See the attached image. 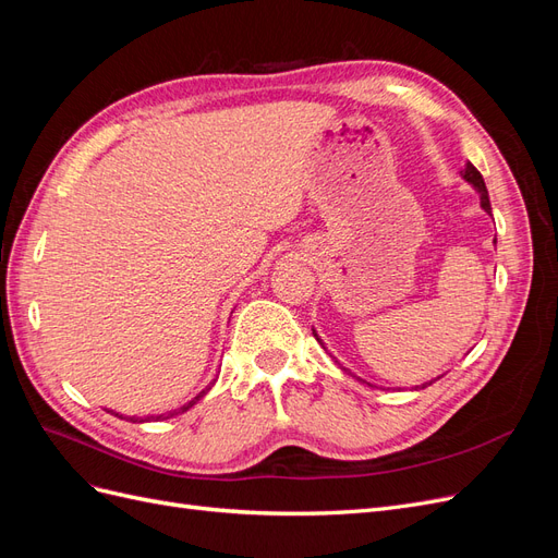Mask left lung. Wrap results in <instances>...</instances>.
<instances>
[{"instance_id": "obj_1", "label": "left lung", "mask_w": 558, "mask_h": 558, "mask_svg": "<svg viewBox=\"0 0 558 558\" xmlns=\"http://www.w3.org/2000/svg\"><path fill=\"white\" fill-rule=\"evenodd\" d=\"M461 177L472 185V189H475L477 193H480V205H482V209L488 214V216H492V202H488V191H486V185H484V179H482V174L477 172V167L475 165H472V162H465V170H461ZM494 244H496V240H494ZM314 330V328H312ZM314 337H316V342L320 344V347H324V340H320V337L316 335V330H314ZM326 349V347H324ZM337 363V361H335ZM344 369V373H349V369L347 367H342ZM351 375V373H349ZM351 377H356V375H351ZM359 381H363V384H367L365 379H361V377H356ZM437 379H440V377H435V379H430V381H426V384H421V388H426V386H430L433 381H437ZM367 386H373V384H367ZM418 388V386H416Z\"/></svg>"}]
</instances>
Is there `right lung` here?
Returning <instances> with one entry per match:
<instances>
[{"instance_id":"right-lung-1","label":"right lung","mask_w":558,"mask_h":558,"mask_svg":"<svg viewBox=\"0 0 558 558\" xmlns=\"http://www.w3.org/2000/svg\"><path fill=\"white\" fill-rule=\"evenodd\" d=\"M207 391H209V388H205V391H199V393H197V396H195V398H193L191 402H185V404H183V408H179V410L170 412V414H167V416H165V414H160V416H156V418H170V416H174V414H179V412H185V410H191V408H193V404H195V402H197V400H199L202 396H205ZM109 412H111V410H109ZM111 414H113V416H118V418H125L123 414H118V412H111ZM150 418H154V416H146V418H134V416H130L128 421H132V424H144V421H150Z\"/></svg>"}]
</instances>
